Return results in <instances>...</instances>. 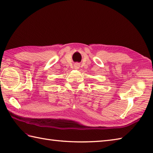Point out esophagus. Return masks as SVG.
<instances>
[{
	"label": "esophagus",
	"mask_w": 153,
	"mask_h": 153,
	"mask_svg": "<svg viewBox=\"0 0 153 153\" xmlns=\"http://www.w3.org/2000/svg\"><path fill=\"white\" fill-rule=\"evenodd\" d=\"M74 68L75 69H79V64H76L74 65Z\"/></svg>",
	"instance_id": "esophagus-1"
}]
</instances>
